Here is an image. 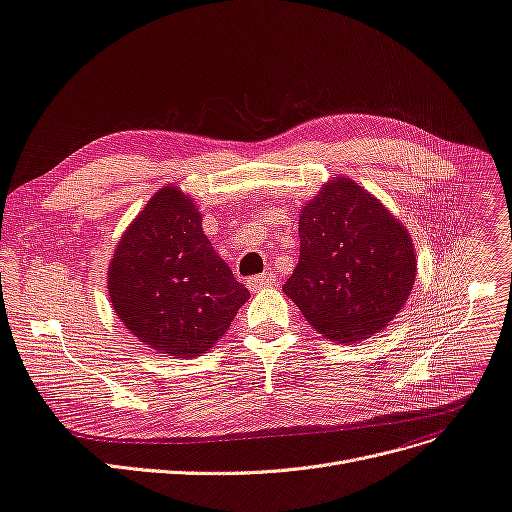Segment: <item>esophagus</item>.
<instances>
[{
  "mask_svg": "<svg viewBox=\"0 0 512 512\" xmlns=\"http://www.w3.org/2000/svg\"><path fill=\"white\" fill-rule=\"evenodd\" d=\"M276 282V274L274 272H263L259 276H253L247 280V286L251 288V291H259V288H265V286H272Z\"/></svg>",
  "mask_w": 512,
  "mask_h": 512,
  "instance_id": "obj_1",
  "label": "esophagus"
}]
</instances>
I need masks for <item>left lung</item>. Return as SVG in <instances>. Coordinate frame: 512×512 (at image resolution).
<instances>
[{
    "label": "left lung",
    "instance_id": "1",
    "mask_svg": "<svg viewBox=\"0 0 512 512\" xmlns=\"http://www.w3.org/2000/svg\"><path fill=\"white\" fill-rule=\"evenodd\" d=\"M301 253L282 291L322 337L358 343L399 314L416 278L408 230L349 177L324 184L299 215Z\"/></svg>",
    "mask_w": 512,
    "mask_h": 512
}]
</instances>
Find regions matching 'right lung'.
Masks as SVG:
<instances>
[{
  "label": "right lung",
  "instance_id": "1",
  "mask_svg": "<svg viewBox=\"0 0 512 512\" xmlns=\"http://www.w3.org/2000/svg\"><path fill=\"white\" fill-rule=\"evenodd\" d=\"M190 196L165 186L121 236L108 263V295L144 345L192 358L226 335L251 297L203 232Z\"/></svg>",
  "mask_w": 512,
  "mask_h": 512
}]
</instances>
